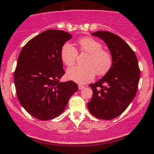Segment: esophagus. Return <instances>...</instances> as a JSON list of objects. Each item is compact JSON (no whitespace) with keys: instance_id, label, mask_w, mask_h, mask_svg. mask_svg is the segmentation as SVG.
<instances>
[{"instance_id":"1","label":"esophagus","mask_w":154,"mask_h":154,"mask_svg":"<svg viewBox=\"0 0 154 154\" xmlns=\"http://www.w3.org/2000/svg\"><path fill=\"white\" fill-rule=\"evenodd\" d=\"M84 87H85V86H84V85H78V88L80 90H81V89H82V88H84Z\"/></svg>"}]
</instances>
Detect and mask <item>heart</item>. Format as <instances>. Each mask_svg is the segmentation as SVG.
Here are the masks:
<instances>
[{
  "label": "heart",
  "mask_w": 154,
  "mask_h": 154,
  "mask_svg": "<svg viewBox=\"0 0 154 154\" xmlns=\"http://www.w3.org/2000/svg\"><path fill=\"white\" fill-rule=\"evenodd\" d=\"M80 51L88 54L85 59L84 66H76L69 68L66 72L69 80L80 84H85L97 75H104L111 69L113 58L111 53L103 48V45L96 39L86 37L79 40ZM78 52L77 49L69 43L63 46L60 57L65 65L73 66L76 62Z\"/></svg>",
  "instance_id": "1"
}]
</instances>
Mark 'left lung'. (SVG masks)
<instances>
[{"instance_id":"1","label":"left lung","mask_w":154,"mask_h":154,"mask_svg":"<svg viewBox=\"0 0 154 154\" xmlns=\"http://www.w3.org/2000/svg\"><path fill=\"white\" fill-rule=\"evenodd\" d=\"M91 35L104 40L113 64L103 78L89 85L93 95L87 106L95 117L108 120L120 115L135 97L140 70L135 53L120 37L107 31Z\"/></svg>"}]
</instances>
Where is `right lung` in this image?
<instances>
[{"instance_id":"add662e5","label":"right lung","mask_w":154,"mask_h":154,"mask_svg":"<svg viewBox=\"0 0 154 154\" xmlns=\"http://www.w3.org/2000/svg\"><path fill=\"white\" fill-rule=\"evenodd\" d=\"M72 35L48 29L31 39L17 59L14 74L19 102L26 111L40 120L60 115L69 98L78 90L74 82H60L65 74L61 48Z\"/></svg>"}]
</instances>
